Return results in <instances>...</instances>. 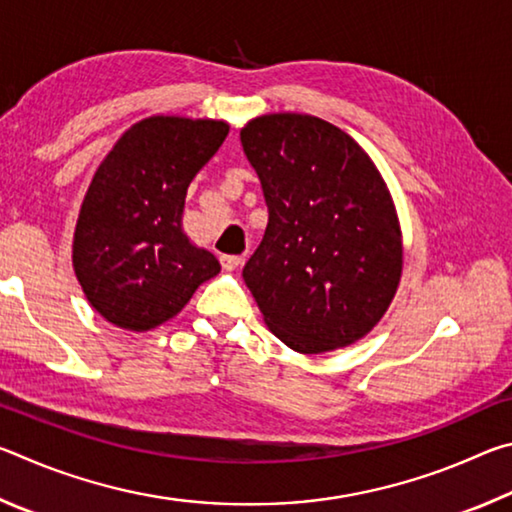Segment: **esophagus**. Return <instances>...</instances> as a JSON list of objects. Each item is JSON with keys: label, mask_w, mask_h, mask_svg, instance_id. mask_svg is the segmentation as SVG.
Segmentation results:
<instances>
[{"label": "esophagus", "mask_w": 512, "mask_h": 512, "mask_svg": "<svg viewBox=\"0 0 512 512\" xmlns=\"http://www.w3.org/2000/svg\"><path fill=\"white\" fill-rule=\"evenodd\" d=\"M241 262H244V257L241 255H221L223 271H235V268L241 266Z\"/></svg>", "instance_id": "1"}]
</instances>
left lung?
Wrapping results in <instances>:
<instances>
[{"instance_id": "8db88e82", "label": "left lung", "mask_w": 512, "mask_h": 512, "mask_svg": "<svg viewBox=\"0 0 512 512\" xmlns=\"http://www.w3.org/2000/svg\"><path fill=\"white\" fill-rule=\"evenodd\" d=\"M268 225L244 266L264 323L300 354L363 339L402 280V228L375 162L314 115L271 112L241 128Z\"/></svg>"}]
</instances>
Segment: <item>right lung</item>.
<instances>
[{
    "label": "right lung",
    "instance_id": "add662e5",
    "mask_svg": "<svg viewBox=\"0 0 512 512\" xmlns=\"http://www.w3.org/2000/svg\"><path fill=\"white\" fill-rule=\"evenodd\" d=\"M223 119L153 115L119 137L94 171L72 241L90 307L110 325L149 332L180 314L221 271L183 232L187 187L219 151Z\"/></svg>",
    "mask_w": 512,
    "mask_h": 512
}]
</instances>
